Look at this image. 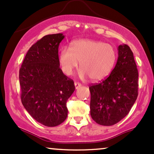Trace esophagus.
Wrapping results in <instances>:
<instances>
[{
  "label": "esophagus",
  "mask_w": 154,
  "mask_h": 154,
  "mask_svg": "<svg viewBox=\"0 0 154 154\" xmlns=\"http://www.w3.org/2000/svg\"><path fill=\"white\" fill-rule=\"evenodd\" d=\"M74 85H75V89H78L79 87H80L81 86H82V84H80V83H78V82H75L74 83Z\"/></svg>",
  "instance_id": "obj_1"
}]
</instances>
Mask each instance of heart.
<instances>
[{"instance_id":"b5f03b06","label":"heart","mask_w":154,"mask_h":154,"mask_svg":"<svg viewBox=\"0 0 154 154\" xmlns=\"http://www.w3.org/2000/svg\"><path fill=\"white\" fill-rule=\"evenodd\" d=\"M59 60L63 72L71 75L80 63L79 77L98 82L108 76L114 67L116 54L111 45L91 39L72 41L70 49L63 46Z\"/></svg>"}]
</instances>
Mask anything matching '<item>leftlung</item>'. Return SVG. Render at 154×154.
I'll list each match as a JSON object with an SVG mask.
<instances>
[{"label":"left lung","mask_w":154,"mask_h":154,"mask_svg":"<svg viewBox=\"0 0 154 154\" xmlns=\"http://www.w3.org/2000/svg\"><path fill=\"white\" fill-rule=\"evenodd\" d=\"M118 60L109 76L89 86L90 113L98 124L112 126L129 113L138 95V71L129 46L119 45Z\"/></svg>","instance_id":"left-lung-1"}]
</instances>
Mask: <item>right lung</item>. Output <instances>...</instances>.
I'll list each match as a JSON object with an SVG mask.
<instances>
[{
  "label": "right lung",
  "mask_w": 154,
  "mask_h": 154,
  "mask_svg": "<svg viewBox=\"0 0 154 154\" xmlns=\"http://www.w3.org/2000/svg\"><path fill=\"white\" fill-rule=\"evenodd\" d=\"M63 33L45 35L32 45L20 70L21 100L31 116L46 127H56L68 116L66 103L74 82L60 68L58 48Z\"/></svg>",
  "instance_id": "1"
}]
</instances>
